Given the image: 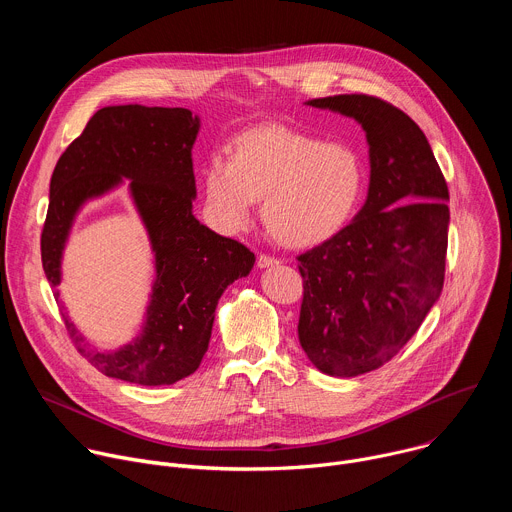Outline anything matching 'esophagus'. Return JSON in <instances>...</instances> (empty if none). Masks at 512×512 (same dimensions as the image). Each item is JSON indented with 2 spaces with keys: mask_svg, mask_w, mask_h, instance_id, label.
Wrapping results in <instances>:
<instances>
[{
  "mask_svg": "<svg viewBox=\"0 0 512 512\" xmlns=\"http://www.w3.org/2000/svg\"><path fill=\"white\" fill-rule=\"evenodd\" d=\"M277 263H279V259L273 257V255H267V253H261V255L257 257V267H261V269L273 267V265H277Z\"/></svg>",
  "mask_w": 512,
  "mask_h": 512,
  "instance_id": "obj_1",
  "label": "esophagus"
}]
</instances>
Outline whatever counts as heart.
Returning a JSON list of instances; mask_svg holds the SVG:
<instances>
[{
    "label": "heart",
    "mask_w": 512,
    "mask_h": 512,
    "mask_svg": "<svg viewBox=\"0 0 512 512\" xmlns=\"http://www.w3.org/2000/svg\"><path fill=\"white\" fill-rule=\"evenodd\" d=\"M214 223L227 233L251 225L255 202L273 237L314 247L346 227L367 184L362 156L344 141H322L283 125L243 131L231 158L212 154L202 172Z\"/></svg>",
    "instance_id": "1"
}]
</instances>
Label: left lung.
Masks as SVG:
<instances>
[{
	"instance_id": "obj_1",
	"label": "left lung",
	"mask_w": 512,
	"mask_h": 512,
	"mask_svg": "<svg viewBox=\"0 0 512 512\" xmlns=\"http://www.w3.org/2000/svg\"><path fill=\"white\" fill-rule=\"evenodd\" d=\"M367 131L369 196L354 221L298 255V336L314 367L358 377L389 362L419 330L446 277L450 198L419 125L373 95L308 101Z\"/></svg>"
}]
</instances>
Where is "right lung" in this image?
I'll list each match as a JSON object with an SVG mask.
<instances>
[{"label":"right lung","instance_id":"obj_1","mask_svg":"<svg viewBox=\"0 0 512 512\" xmlns=\"http://www.w3.org/2000/svg\"><path fill=\"white\" fill-rule=\"evenodd\" d=\"M198 125V117L182 107H103L52 172L40 237L42 267L52 287L60 283L62 247L79 206L123 178H129L156 253L148 318L121 350H93L62 314L70 342L105 377L156 387L192 375L208 348L218 298L255 263L243 243L216 235L192 214Z\"/></svg>","mask_w":512,"mask_h":512}]
</instances>
